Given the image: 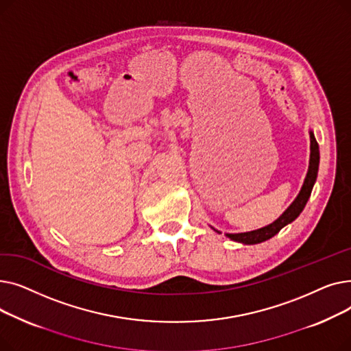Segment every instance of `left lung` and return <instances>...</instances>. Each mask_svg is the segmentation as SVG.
I'll return each instance as SVG.
<instances>
[{
	"label": "left lung",
	"instance_id": "obj_1",
	"mask_svg": "<svg viewBox=\"0 0 351 351\" xmlns=\"http://www.w3.org/2000/svg\"><path fill=\"white\" fill-rule=\"evenodd\" d=\"M319 162H320V152H319V143L315 138V134L310 131V162H308V171L304 179L303 186L300 189V193L298 197L293 200V204L283 212V215L276 219L273 223L257 229L252 232H245V233H226V236L230 239V241L243 243V245H256V243H262L265 241H269L270 237H273L276 233H279L286 225L291 223L294 219H296L302 210L304 209L307 200L310 197L313 185H315L317 172H319ZM216 230V229H215ZM220 233L219 230H216Z\"/></svg>",
	"mask_w": 351,
	"mask_h": 351
}]
</instances>
